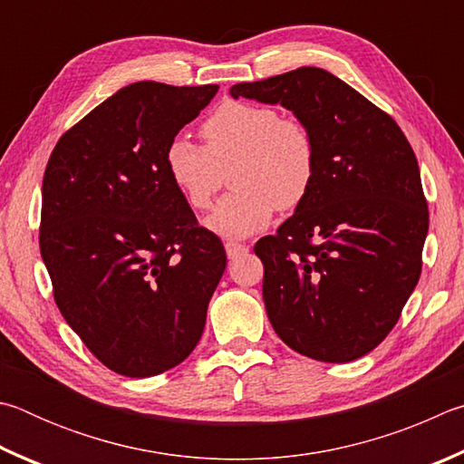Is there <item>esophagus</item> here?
Returning <instances> with one entry per match:
<instances>
[{
	"label": "esophagus",
	"instance_id": "1",
	"mask_svg": "<svg viewBox=\"0 0 464 464\" xmlns=\"http://www.w3.org/2000/svg\"><path fill=\"white\" fill-rule=\"evenodd\" d=\"M224 246H226V255H227V258H237V256H240V255L248 253V246L240 245V242H232V240H227Z\"/></svg>",
	"mask_w": 464,
	"mask_h": 464
}]
</instances>
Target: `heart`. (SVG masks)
<instances>
[{"label":"heart","instance_id":"b5f03b06","mask_svg":"<svg viewBox=\"0 0 464 464\" xmlns=\"http://www.w3.org/2000/svg\"><path fill=\"white\" fill-rule=\"evenodd\" d=\"M206 146L170 138L165 170L175 189L203 211L230 173L234 191L218 203L206 226L218 237L246 238L269 226L275 208L302 206L315 177V144L302 120L271 105L227 102L203 121Z\"/></svg>","mask_w":464,"mask_h":464}]
</instances>
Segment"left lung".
Masks as SVG:
<instances>
[{"label":"left lung","mask_w":464,"mask_h":464,"mask_svg":"<svg viewBox=\"0 0 464 464\" xmlns=\"http://www.w3.org/2000/svg\"><path fill=\"white\" fill-rule=\"evenodd\" d=\"M230 95L281 103L315 144L310 193L255 246L266 315L299 354L361 359L393 330L421 273L428 203L416 154L389 113L318 67L238 83Z\"/></svg>","instance_id":"1"}]
</instances>
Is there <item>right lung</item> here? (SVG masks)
<instances>
[{
    "mask_svg": "<svg viewBox=\"0 0 464 464\" xmlns=\"http://www.w3.org/2000/svg\"><path fill=\"white\" fill-rule=\"evenodd\" d=\"M218 85L138 81L67 130L43 179L40 255L63 318L105 367L152 377L198 346L226 269L165 170Z\"/></svg>",
    "mask_w": 464,
    "mask_h": 464,
    "instance_id": "add662e5",
    "label": "right lung"
}]
</instances>
